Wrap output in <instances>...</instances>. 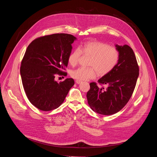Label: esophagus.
<instances>
[{
    "label": "esophagus",
    "instance_id": "34e87169",
    "mask_svg": "<svg viewBox=\"0 0 157 157\" xmlns=\"http://www.w3.org/2000/svg\"><path fill=\"white\" fill-rule=\"evenodd\" d=\"M76 82L77 83V84H80V83H81L82 82V81H80V80H76Z\"/></svg>",
    "mask_w": 157,
    "mask_h": 157
}]
</instances>
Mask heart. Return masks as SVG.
Listing matches in <instances>:
<instances>
[{
    "label": "heart",
    "instance_id": "heart-1",
    "mask_svg": "<svg viewBox=\"0 0 157 157\" xmlns=\"http://www.w3.org/2000/svg\"><path fill=\"white\" fill-rule=\"evenodd\" d=\"M83 55L90 56L89 68H79L71 72L74 79L85 81L93 79L96 74L104 76L113 71L118 64L120 58L119 50L109 44L98 41H89L84 43L79 48L75 49L68 56V63L76 66Z\"/></svg>",
    "mask_w": 157,
    "mask_h": 157
}]
</instances>
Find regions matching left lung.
I'll return each mask as SVG.
<instances>
[{
  "label": "left lung",
  "instance_id": "left-lung-1",
  "mask_svg": "<svg viewBox=\"0 0 157 157\" xmlns=\"http://www.w3.org/2000/svg\"><path fill=\"white\" fill-rule=\"evenodd\" d=\"M120 58L116 68L98 80L107 88L99 87L91 82L87 93L88 104L96 113L109 116L120 111L128 102L135 89L139 75V68L133 50L124 44H116Z\"/></svg>",
  "mask_w": 157,
  "mask_h": 157
}]
</instances>
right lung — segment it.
<instances>
[{"label": "right lung", "mask_w": 157, "mask_h": 157, "mask_svg": "<svg viewBox=\"0 0 157 157\" xmlns=\"http://www.w3.org/2000/svg\"><path fill=\"white\" fill-rule=\"evenodd\" d=\"M76 38L55 33L36 38L28 46L21 63L20 75L26 95L36 108L50 111L60 106L75 84L73 78L58 82L56 75L64 72Z\"/></svg>", "instance_id": "add662e5"}]
</instances>
